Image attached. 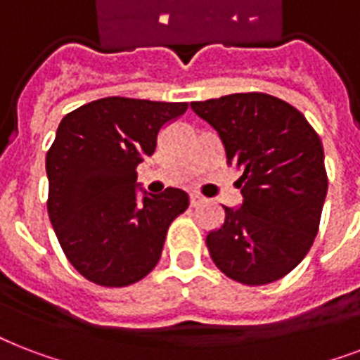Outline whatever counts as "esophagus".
Instances as JSON below:
<instances>
[{"instance_id":"obj_1","label":"esophagus","mask_w":360,"mask_h":360,"mask_svg":"<svg viewBox=\"0 0 360 360\" xmlns=\"http://www.w3.org/2000/svg\"><path fill=\"white\" fill-rule=\"evenodd\" d=\"M203 202V198L200 194H191V207H198Z\"/></svg>"}]
</instances>
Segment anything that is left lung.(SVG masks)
<instances>
[{
	"mask_svg": "<svg viewBox=\"0 0 360 360\" xmlns=\"http://www.w3.org/2000/svg\"><path fill=\"white\" fill-rule=\"evenodd\" d=\"M240 172V209L224 207L222 228L205 239L214 265L245 285L284 278L318 236L329 177L323 146L307 117L267 93H233L191 103Z\"/></svg>",
	"mask_w": 360,
	"mask_h": 360,
	"instance_id": "8db88e82",
	"label": "left lung"
}]
</instances>
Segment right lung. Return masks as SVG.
I'll return each instance as SVG.
<instances>
[{
	"label": "right lung",
	"mask_w": 360,
	"mask_h": 360,
	"mask_svg": "<svg viewBox=\"0 0 360 360\" xmlns=\"http://www.w3.org/2000/svg\"><path fill=\"white\" fill-rule=\"evenodd\" d=\"M186 103L106 97L61 120L46 153L48 217L70 265L103 288L151 273L169 224L188 207L179 188L136 198L138 164L155 153L158 130Z\"/></svg>",
	"instance_id": "obj_1"
}]
</instances>
